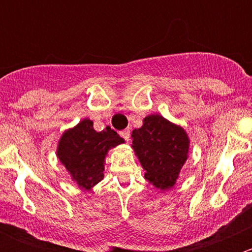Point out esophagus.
I'll return each instance as SVG.
<instances>
[{"instance_id":"1","label":"esophagus","mask_w":252,"mask_h":252,"mask_svg":"<svg viewBox=\"0 0 252 252\" xmlns=\"http://www.w3.org/2000/svg\"><path fill=\"white\" fill-rule=\"evenodd\" d=\"M119 134H121V136L124 139V140L128 141L129 138H130V129H129V128L124 129V130H122Z\"/></svg>"}]
</instances>
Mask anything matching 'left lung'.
<instances>
[{"label": "left lung", "instance_id": "left-lung-1", "mask_svg": "<svg viewBox=\"0 0 252 252\" xmlns=\"http://www.w3.org/2000/svg\"><path fill=\"white\" fill-rule=\"evenodd\" d=\"M131 136L145 179L157 189H171L188 157L189 139L184 129L152 114L144 119L141 128L134 129Z\"/></svg>", "mask_w": 252, "mask_h": 252}]
</instances>
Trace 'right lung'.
<instances>
[{"instance_id":"1","label":"right lung","mask_w":252,"mask_h":252,"mask_svg":"<svg viewBox=\"0 0 252 252\" xmlns=\"http://www.w3.org/2000/svg\"><path fill=\"white\" fill-rule=\"evenodd\" d=\"M122 142L123 139L111 126L96 131L93 122L84 119L63 134L57 156L79 187L89 190L103 178V161L108 150Z\"/></svg>"}]
</instances>
